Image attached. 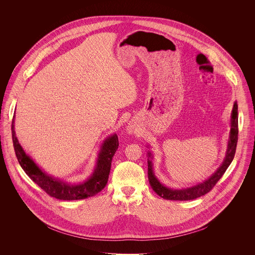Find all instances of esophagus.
<instances>
[{"label":"esophagus","instance_id":"obj_1","mask_svg":"<svg viewBox=\"0 0 255 255\" xmlns=\"http://www.w3.org/2000/svg\"><path fill=\"white\" fill-rule=\"evenodd\" d=\"M127 130H128V133H135V131H136V126H135L134 124H132V123H129V124L128 125V127H127Z\"/></svg>","mask_w":255,"mask_h":255}]
</instances>
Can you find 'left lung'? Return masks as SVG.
I'll return each mask as SVG.
<instances>
[{
    "label": "left lung",
    "mask_w": 255,
    "mask_h": 255,
    "mask_svg": "<svg viewBox=\"0 0 255 255\" xmlns=\"http://www.w3.org/2000/svg\"><path fill=\"white\" fill-rule=\"evenodd\" d=\"M238 104H234L233 113H232V128H231V135H230V141L228 146V151L226 158L221 165V167L215 172V174L212 175L207 181L202 183H199L197 185H194L189 188L185 189H171L167 188L163 184H161L159 181L155 178L153 171H152V165L151 161H148V180L151 188L162 198L168 199V200H191L198 198L206 193H208L218 182L219 180L222 178V176L225 174L226 170L232 163L237 149L238 143V135H239V118H238ZM149 157L151 156L150 153H148Z\"/></svg>",
    "instance_id": "obj_1"
}]
</instances>
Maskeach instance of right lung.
<instances>
[{
  "label": "right lung",
  "instance_id": "add662e5",
  "mask_svg": "<svg viewBox=\"0 0 255 255\" xmlns=\"http://www.w3.org/2000/svg\"><path fill=\"white\" fill-rule=\"evenodd\" d=\"M11 136L15 156L26 175L48 195L61 200L85 199L100 192L108 182L112 159L119 146L117 134L112 135L102 146L96 169L91 178L79 184H70L48 176L37 167L18 143L13 129V122L11 124Z\"/></svg>",
  "mask_w": 255,
  "mask_h": 255
}]
</instances>
